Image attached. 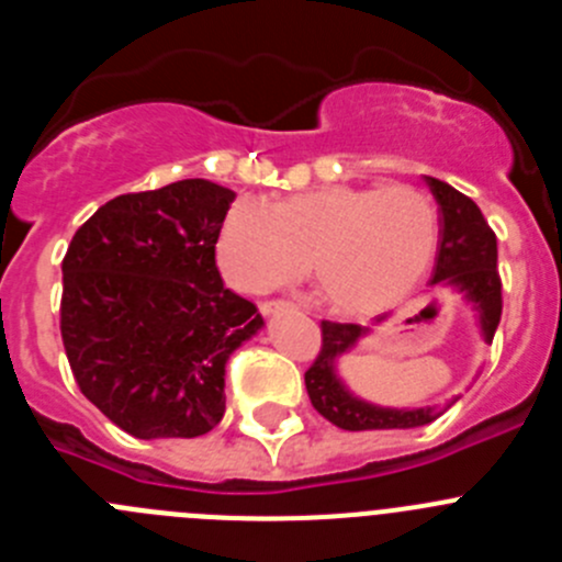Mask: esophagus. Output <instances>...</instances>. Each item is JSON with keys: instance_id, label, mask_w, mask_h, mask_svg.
Instances as JSON below:
<instances>
[{"instance_id": "34e87169", "label": "esophagus", "mask_w": 562, "mask_h": 562, "mask_svg": "<svg viewBox=\"0 0 562 562\" xmlns=\"http://www.w3.org/2000/svg\"><path fill=\"white\" fill-rule=\"evenodd\" d=\"M290 310H295V306L292 304H286V301H265V304H261V315H284V312H290Z\"/></svg>"}]
</instances>
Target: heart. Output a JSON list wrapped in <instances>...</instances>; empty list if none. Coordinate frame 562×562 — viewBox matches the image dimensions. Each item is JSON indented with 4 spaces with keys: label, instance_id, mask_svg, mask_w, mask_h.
<instances>
[{
    "label": "heart",
    "instance_id": "obj_1",
    "mask_svg": "<svg viewBox=\"0 0 562 562\" xmlns=\"http://www.w3.org/2000/svg\"><path fill=\"white\" fill-rule=\"evenodd\" d=\"M439 216L411 186H321L276 207L241 196L225 213L216 256L238 290L265 292L306 270L326 304L371 315L411 295L428 276Z\"/></svg>",
    "mask_w": 562,
    "mask_h": 562
}]
</instances>
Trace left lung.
<instances>
[{"label": "left lung", "mask_w": 562, "mask_h": 562, "mask_svg": "<svg viewBox=\"0 0 562 562\" xmlns=\"http://www.w3.org/2000/svg\"><path fill=\"white\" fill-rule=\"evenodd\" d=\"M436 205H439V247H436L434 278L430 290L448 286L464 297L475 312L484 342H493L495 329L501 324V278H498V241L486 225L484 213L479 211L470 196L456 191L448 182L425 177ZM324 346L321 355L306 371V391L321 416L342 430H405L422 428L428 422L439 419L459 396L445 405L428 408H382L369 400H360L349 385L342 382L337 362L355 349L360 337L371 329L360 324H321Z\"/></svg>", "instance_id": "left-lung-1"}]
</instances>
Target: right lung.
I'll return each instance as SVG.
<instances>
[{
	"label": "right lung",
	"instance_id": "1",
	"mask_svg": "<svg viewBox=\"0 0 562 562\" xmlns=\"http://www.w3.org/2000/svg\"><path fill=\"white\" fill-rule=\"evenodd\" d=\"M236 193L180 180L98 207L64 256L61 337L78 389L137 439H193L225 416V366L261 331L222 284L216 241Z\"/></svg>",
	"mask_w": 562,
	"mask_h": 562
}]
</instances>
